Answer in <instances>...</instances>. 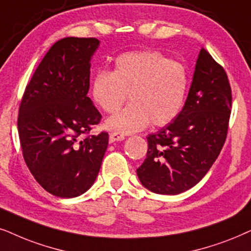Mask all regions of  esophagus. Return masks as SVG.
Returning <instances> with one entry per match:
<instances>
[{"instance_id": "34e87169", "label": "esophagus", "mask_w": 251, "mask_h": 251, "mask_svg": "<svg viewBox=\"0 0 251 251\" xmlns=\"http://www.w3.org/2000/svg\"><path fill=\"white\" fill-rule=\"evenodd\" d=\"M123 140H125V135L119 134V133H111V134L109 135V142L110 143H113L116 141H123Z\"/></svg>"}]
</instances>
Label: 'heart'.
Listing matches in <instances>:
<instances>
[{"instance_id": "heart-1", "label": "heart", "mask_w": 251, "mask_h": 251, "mask_svg": "<svg viewBox=\"0 0 251 251\" xmlns=\"http://www.w3.org/2000/svg\"><path fill=\"white\" fill-rule=\"evenodd\" d=\"M188 89L185 66L158 51H131L118 56L113 71H99L91 83L93 101L104 112L118 110L105 120V128L129 134L141 131L150 120L168 125L181 111Z\"/></svg>"}]
</instances>
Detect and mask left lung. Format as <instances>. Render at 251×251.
<instances>
[{
    "label": "left lung",
    "instance_id": "left-lung-1",
    "mask_svg": "<svg viewBox=\"0 0 251 251\" xmlns=\"http://www.w3.org/2000/svg\"><path fill=\"white\" fill-rule=\"evenodd\" d=\"M230 108L225 70L202 48L182 110L147 138L146 159L136 170L142 186L156 194L176 195L201 181L225 143Z\"/></svg>",
    "mask_w": 251,
    "mask_h": 251
}]
</instances>
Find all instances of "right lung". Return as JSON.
Here are the masks:
<instances>
[{"label": "right lung", "mask_w": 251, "mask_h": 251, "mask_svg": "<svg viewBox=\"0 0 251 251\" xmlns=\"http://www.w3.org/2000/svg\"><path fill=\"white\" fill-rule=\"evenodd\" d=\"M100 41L64 38L53 45L26 87L18 133L26 165L47 192L62 199L86 193L101 168L109 135L79 140L102 116L87 96Z\"/></svg>", "instance_id": "right-lung-1"}]
</instances>
